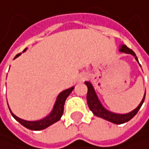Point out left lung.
I'll use <instances>...</instances> for the list:
<instances>
[{
    "instance_id": "1",
    "label": "left lung",
    "mask_w": 149,
    "mask_h": 149,
    "mask_svg": "<svg viewBox=\"0 0 149 149\" xmlns=\"http://www.w3.org/2000/svg\"><path fill=\"white\" fill-rule=\"evenodd\" d=\"M119 51L123 52V53H125V54H130V55L133 56L135 60L139 63V60H138L135 53L132 49L128 48L125 45H122L120 47V48H119ZM85 84L87 86L86 100H87V104H88V107H89L90 110L93 113L94 116H96L101 118H103V119H105L107 121H109V122H111L113 124H116V125H121V124L126 123L129 120H131L133 116L138 113V111L140 110L141 107L142 106V104L144 102L145 96H146V93H145L142 101L141 102L139 106H138L135 109H133L131 112L126 113V114H118V113L111 112V111L108 110L107 109H105L103 107V105L101 103V102H100V100H99V98L97 96L96 93H95L94 88H93V85L91 84V82L86 81Z\"/></svg>"
}]
</instances>
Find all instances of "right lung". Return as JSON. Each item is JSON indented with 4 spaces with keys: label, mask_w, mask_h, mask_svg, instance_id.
<instances>
[{
    "label": "right lung",
    "mask_w": 149,
    "mask_h": 149,
    "mask_svg": "<svg viewBox=\"0 0 149 149\" xmlns=\"http://www.w3.org/2000/svg\"><path fill=\"white\" fill-rule=\"evenodd\" d=\"M25 51H26V48L23 51V53L25 52ZM20 55H21V53H20V54H17L15 56L14 59L18 57ZM73 89H74V86L61 92L58 94V96L56 98V101L55 102V105H54V107H53L52 111L49 113V115H47V116H45V118H42V119L36 120V121H27V120H24L22 118H19L18 116L14 115L11 112V110L9 109L10 113H11L12 116L17 121H18L22 125H24L27 129L33 130V131H40V130L46 129L47 127L50 126L51 125L55 124L56 122H57V121H59L61 119L62 116H63V107H64L65 101H66L67 97L70 95V93L72 92ZM8 109H9V107H8Z\"/></svg>",
    "instance_id": "obj_1"
}]
</instances>
